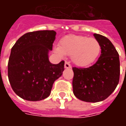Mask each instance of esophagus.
Wrapping results in <instances>:
<instances>
[{"label": "esophagus", "mask_w": 126, "mask_h": 126, "mask_svg": "<svg viewBox=\"0 0 126 126\" xmlns=\"http://www.w3.org/2000/svg\"><path fill=\"white\" fill-rule=\"evenodd\" d=\"M65 68H71V65H70V63L67 62V61H65Z\"/></svg>", "instance_id": "esophagus-1"}]
</instances>
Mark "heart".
Segmentation results:
<instances>
[{"label":"heart","mask_w":126,"mask_h":126,"mask_svg":"<svg viewBox=\"0 0 126 126\" xmlns=\"http://www.w3.org/2000/svg\"><path fill=\"white\" fill-rule=\"evenodd\" d=\"M101 47L94 38L82 35H68L61 39L56 51L59 55H71L72 61L79 67H87L96 61Z\"/></svg>","instance_id":"b5f03b06"}]
</instances>
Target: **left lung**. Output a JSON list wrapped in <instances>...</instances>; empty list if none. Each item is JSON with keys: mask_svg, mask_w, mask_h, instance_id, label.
I'll return each instance as SVG.
<instances>
[{"mask_svg": "<svg viewBox=\"0 0 126 126\" xmlns=\"http://www.w3.org/2000/svg\"><path fill=\"white\" fill-rule=\"evenodd\" d=\"M99 42L101 54L93 65L87 68L74 67L73 92L78 99L96 103L112 94L119 81V54L111 42L105 36L94 33Z\"/></svg>", "mask_w": 126, "mask_h": 126, "instance_id": "obj_1", "label": "left lung"}]
</instances>
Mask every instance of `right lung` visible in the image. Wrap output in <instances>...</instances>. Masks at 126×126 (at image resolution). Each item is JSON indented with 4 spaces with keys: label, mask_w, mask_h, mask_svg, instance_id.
I'll return each mask as SVG.
<instances>
[{
    "label": "right lung",
    "mask_w": 126,
    "mask_h": 126,
    "mask_svg": "<svg viewBox=\"0 0 126 126\" xmlns=\"http://www.w3.org/2000/svg\"><path fill=\"white\" fill-rule=\"evenodd\" d=\"M55 36L54 30L31 32L12 47L8 78L13 90L21 98L38 101L47 98L54 82L63 74L65 61L52 64L48 57Z\"/></svg>",
    "instance_id": "1"
}]
</instances>
